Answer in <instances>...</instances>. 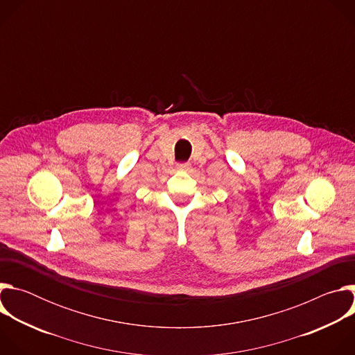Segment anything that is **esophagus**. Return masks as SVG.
Segmentation results:
<instances>
[{"mask_svg": "<svg viewBox=\"0 0 355 355\" xmlns=\"http://www.w3.org/2000/svg\"><path fill=\"white\" fill-rule=\"evenodd\" d=\"M189 167H191L189 163H178V164H177V168H178V170H182V171H188Z\"/></svg>", "mask_w": 355, "mask_h": 355, "instance_id": "1", "label": "esophagus"}]
</instances>
